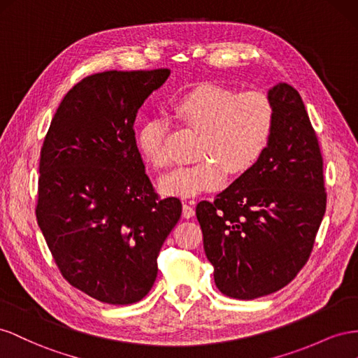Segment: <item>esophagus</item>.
<instances>
[{"label": "esophagus", "mask_w": 358, "mask_h": 358, "mask_svg": "<svg viewBox=\"0 0 358 358\" xmlns=\"http://www.w3.org/2000/svg\"><path fill=\"white\" fill-rule=\"evenodd\" d=\"M193 216H195V208H193L192 203H182V217L190 219Z\"/></svg>", "instance_id": "34e87169"}]
</instances>
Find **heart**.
<instances>
[{
    "instance_id": "1",
    "label": "heart",
    "mask_w": 358,
    "mask_h": 358,
    "mask_svg": "<svg viewBox=\"0 0 358 358\" xmlns=\"http://www.w3.org/2000/svg\"><path fill=\"white\" fill-rule=\"evenodd\" d=\"M173 112L180 121L199 131L198 160L173 168L159 180L162 192L195 196L217 189L227 173L250 171L267 151L275 124L271 97L259 90L234 91L214 84H199L178 97ZM166 121L148 118L138 131V147L151 165H168L163 147Z\"/></svg>"
}]
</instances>
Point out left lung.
<instances>
[{
  "mask_svg": "<svg viewBox=\"0 0 358 358\" xmlns=\"http://www.w3.org/2000/svg\"><path fill=\"white\" fill-rule=\"evenodd\" d=\"M268 96L275 124L265 155L196 206L216 287L238 300L273 294L299 274L327 206L318 138L299 91L280 83Z\"/></svg>",
  "mask_w": 358,
  "mask_h": 358,
  "instance_id": "obj_1",
  "label": "left lung"
}]
</instances>
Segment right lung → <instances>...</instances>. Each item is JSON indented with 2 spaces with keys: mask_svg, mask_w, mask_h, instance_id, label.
<instances>
[{
  "mask_svg": "<svg viewBox=\"0 0 358 358\" xmlns=\"http://www.w3.org/2000/svg\"><path fill=\"white\" fill-rule=\"evenodd\" d=\"M169 73L84 78L59 103L40 150L38 227L63 278L101 303L145 297L181 216L180 199L155 192L134 130L138 109Z\"/></svg>",
  "mask_w": 358,
  "mask_h": 358,
  "instance_id": "1",
  "label": "right lung"
}]
</instances>
